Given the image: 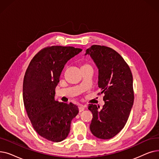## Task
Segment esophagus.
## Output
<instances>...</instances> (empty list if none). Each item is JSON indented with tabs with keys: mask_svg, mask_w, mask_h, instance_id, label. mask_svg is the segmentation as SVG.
I'll return each instance as SVG.
<instances>
[{
	"mask_svg": "<svg viewBox=\"0 0 159 159\" xmlns=\"http://www.w3.org/2000/svg\"><path fill=\"white\" fill-rule=\"evenodd\" d=\"M79 111L80 112H82L84 110V107L82 105H80L79 107Z\"/></svg>",
	"mask_w": 159,
	"mask_h": 159,
	"instance_id": "esophagus-1",
	"label": "esophagus"
}]
</instances>
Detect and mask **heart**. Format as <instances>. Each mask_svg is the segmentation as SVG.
I'll list each match as a JSON object with an SVG mask.
<instances>
[{"mask_svg":"<svg viewBox=\"0 0 159 159\" xmlns=\"http://www.w3.org/2000/svg\"><path fill=\"white\" fill-rule=\"evenodd\" d=\"M93 68L92 65L89 62H85L82 66V68Z\"/></svg>","mask_w":159,"mask_h":159,"instance_id":"1","label":"heart"}]
</instances>
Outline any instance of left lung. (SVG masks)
<instances>
[{
    "label": "left lung",
    "instance_id": "1",
    "mask_svg": "<svg viewBox=\"0 0 159 159\" xmlns=\"http://www.w3.org/2000/svg\"><path fill=\"white\" fill-rule=\"evenodd\" d=\"M98 68V87L104 93L105 102L99 106L89 104L88 109L93 114L90 130L101 139L113 138L126 125L134 101L133 76L128 64L113 49L93 45L87 49Z\"/></svg>",
    "mask_w": 159,
    "mask_h": 159
}]
</instances>
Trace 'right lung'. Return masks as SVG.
<instances>
[{
	"label": "right lung",
	"instance_id": "1",
	"mask_svg": "<svg viewBox=\"0 0 159 159\" xmlns=\"http://www.w3.org/2000/svg\"><path fill=\"white\" fill-rule=\"evenodd\" d=\"M82 49L52 46L42 49L32 58L23 81V101L33 128L48 140L58 143L68 137L72 119L79 113L73 103L55 100L64 65Z\"/></svg>",
	"mask_w": 159,
	"mask_h": 159
}]
</instances>
